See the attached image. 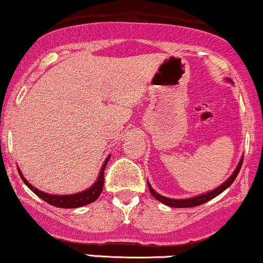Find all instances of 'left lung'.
Masks as SVG:
<instances>
[{"label": "left lung", "mask_w": 263, "mask_h": 263, "mask_svg": "<svg viewBox=\"0 0 263 263\" xmlns=\"http://www.w3.org/2000/svg\"><path fill=\"white\" fill-rule=\"evenodd\" d=\"M229 82L232 83V81L230 79H226ZM242 162H243V157H241V160H239V162L237 164V167H236V170L233 171V174L230 176L229 178H227L226 181H224L223 183L220 184L218 187H216L215 190H212V191H209L206 193H202V195H197L195 196V197H190V198H170V197H164V196L160 195V193H157L155 191L154 189L151 187V184H149L148 181H147V184H148V189H149V192H151V195L154 196L157 201L162 202L163 204H166V206H170V207H175V209H186V207H196V206H200L202 203H206L207 201L212 200V198H215L216 196H218L220 193H222L224 191V190H227L231 184L233 183V181L236 180V177H237L239 170H241V166H242Z\"/></svg>", "instance_id": "left-lung-1"}]
</instances>
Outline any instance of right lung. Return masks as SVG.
Segmentation results:
<instances>
[{
	"instance_id": "right-lung-1",
	"label": "right lung",
	"mask_w": 263,
	"mask_h": 263,
	"mask_svg": "<svg viewBox=\"0 0 263 263\" xmlns=\"http://www.w3.org/2000/svg\"><path fill=\"white\" fill-rule=\"evenodd\" d=\"M109 158H111V155L107 156L105 162L101 166L100 174L96 182L92 184L91 187H88L87 190H85V191L72 193V195H51V193L40 191V190H37L36 187H33L32 184L26 180L18 167H17V170H18V174L21 176L22 181H24L26 186H27L34 195H37L40 198H42L43 201H46L47 203H50L54 207H61V209H77V207H82L88 203H92V202H95L100 197L101 192H102L103 190V183H105V181H103V172H105L106 164H107Z\"/></svg>"
}]
</instances>
